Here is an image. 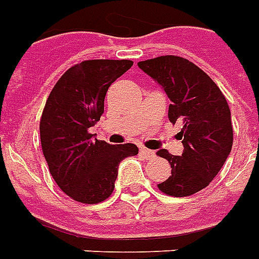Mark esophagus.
Here are the masks:
<instances>
[{"label":"esophagus","instance_id":"1","mask_svg":"<svg viewBox=\"0 0 259 259\" xmlns=\"http://www.w3.org/2000/svg\"><path fill=\"white\" fill-rule=\"evenodd\" d=\"M141 154H142L146 160H150V158L156 157V153L153 152V150H149V149H141Z\"/></svg>","mask_w":259,"mask_h":259}]
</instances>
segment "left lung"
Segmentation results:
<instances>
[{
  "label": "left lung",
  "instance_id": "8db88e82",
  "mask_svg": "<svg viewBox=\"0 0 259 259\" xmlns=\"http://www.w3.org/2000/svg\"><path fill=\"white\" fill-rule=\"evenodd\" d=\"M168 95L169 121L181 122L184 152L165 149L157 156L168 160L171 175L158 184L163 193L184 197L208 186L232 150L233 128L225 96L203 70L185 58L167 55L138 63Z\"/></svg>",
  "mask_w": 259,
  "mask_h": 259
}]
</instances>
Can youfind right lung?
I'll list each match as a JSON object with an SVG mask.
<instances>
[{
	"label": "right lung",
	"instance_id": "1",
	"mask_svg": "<svg viewBox=\"0 0 259 259\" xmlns=\"http://www.w3.org/2000/svg\"><path fill=\"white\" fill-rule=\"evenodd\" d=\"M132 60H84L55 84L39 121L44 157L55 182L84 204L106 200L114 189L118 164L138 154L137 145L98 141L90 128L101 120L109 87Z\"/></svg>",
	"mask_w": 259,
	"mask_h": 259
}]
</instances>
